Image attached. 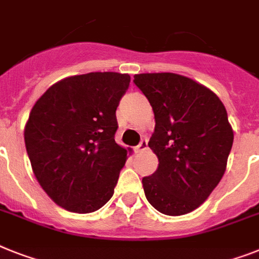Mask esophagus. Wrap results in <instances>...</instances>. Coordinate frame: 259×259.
Segmentation results:
<instances>
[{
	"mask_svg": "<svg viewBox=\"0 0 259 259\" xmlns=\"http://www.w3.org/2000/svg\"><path fill=\"white\" fill-rule=\"evenodd\" d=\"M147 148H148V142H147V139H143L142 142L139 143V145L135 147V152H143V151H145Z\"/></svg>",
	"mask_w": 259,
	"mask_h": 259,
	"instance_id": "1",
	"label": "esophagus"
}]
</instances>
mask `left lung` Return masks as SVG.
<instances>
[{
	"mask_svg": "<svg viewBox=\"0 0 259 259\" xmlns=\"http://www.w3.org/2000/svg\"><path fill=\"white\" fill-rule=\"evenodd\" d=\"M134 78L152 106L156 121L148 147L159 166L143 177L145 197L163 214L191 213L225 173L234 138L225 106L208 87L179 74Z\"/></svg>",
	"mask_w": 259,
	"mask_h": 259,
	"instance_id": "obj_1",
	"label": "left lung"
}]
</instances>
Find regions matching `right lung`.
Segmentation results:
<instances>
[{
    "label": "right lung",
    "mask_w": 259,
    "mask_h": 259,
    "mask_svg": "<svg viewBox=\"0 0 259 259\" xmlns=\"http://www.w3.org/2000/svg\"><path fill=\"white\" fill-rule=\"evenodd\" d=\"M128 74L89 72L54 83L35 102L25 145L39 185L57 205L93 213L114 194L125 149L116 144V108Z\"/></svg>",
    "instance_id": "add662e5"
}]
</instances>
